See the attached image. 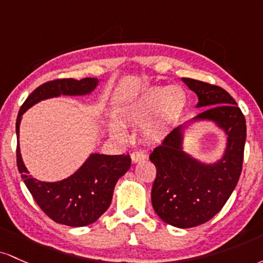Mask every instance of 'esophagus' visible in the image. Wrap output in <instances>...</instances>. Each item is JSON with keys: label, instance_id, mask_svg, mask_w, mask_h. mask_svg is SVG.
Here are the masks:
<instances>
[{"label": "esophagus", "instance_id": "1", "mask_svg": "<svg viewBox=\"0 0 263 263\" xmlns=\"http://www.w3.org/2000/svg\"><path fill=\"white\" fill-rule=\"evenodd\" d=\"M130 158H132L133 163L137 164V163H139V161L145 160L147 156H146V154H144V153H141V152H133Z\"/></svg>", "mask_w": 263, "mask_h": 263}]
</instances>
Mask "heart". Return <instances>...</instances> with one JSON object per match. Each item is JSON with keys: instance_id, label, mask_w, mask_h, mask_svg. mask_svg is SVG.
Instances as JSON below:
<instances>
[{"instance_id": "1", "label": "heart", "mask_w": 263, "mask_h": 263, "mask_svg": "<svg viewBox=\"0 0 263 263\" xmlns=\"http://www.w3.org/2000/svg\"><path fill=\"white\" fill-rule=\"evenodd\" d=\"M187 105V96L179 85L155 87L147 89L124 108V123L133 126H143L141 137L152 144L161 143L173 133ZM109 132L111 137L123 140L125 129L120 123L110 120Z\"/></svg>"}]
</instances>
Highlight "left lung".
Returning <instances> with one entry per match:
<instances>
[{"instance_id":"8db88e82","label":"left lung","mask_w":263,"mask_h":263,"mask_svg":"<svg viewBox=\"0 0 263 263\" xmlns=\"http://www.w3.org/2000/svg\"><path fill=\"white\" fill-rule=\"evenodd\" d=\"M182 82L197 96L196 108L208 109L174 129L149 159L156 167L154 211L171 226L190 229L211 220L235 190L242 170L246 120L225 89L190 78ZM201 121L212 122L227 137L223 155L211 163L189 155L183 146L187 129Z\"/></svg>"}]
</instances>
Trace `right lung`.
I'll return each mask as SVG.
<instances>
[{
	"instance_id": "obj_1",
	"label": "right lung",
	"mask_w": 263,
	"mask_h": 263,
	"mask_svg": "<svg viewBox=\"0 0 263 263\" xmlns=\"http://www.w3.org/2000/svg\"><path fill=\"white\" fill-rule=\"evenodd\" d=\"M98 84V78L47 82L29 94L17 116V166L21 176L44 214L62 225L82 227L96 222L110 206L118 180L130 167V156L92 153L83 165L68 178L54 182L41 181L29 175L22 160L20 124L27 109L37 103L61 96H89Z\"/></svg>"
}]
</instances>
